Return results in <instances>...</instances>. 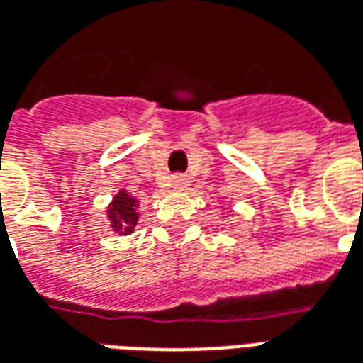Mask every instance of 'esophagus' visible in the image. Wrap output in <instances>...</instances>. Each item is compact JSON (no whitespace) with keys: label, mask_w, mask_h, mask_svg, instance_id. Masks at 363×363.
Listing matches in <instances>:
<instances>
[{"label":"esophagus","mask_w":363,"mask_h":363,"mask_svg":"<svg viewBox=\"0 0 363 363\" xmlns=\"http://www.w3.org/2000/svg\"><path fill=\"white\" fill-rule=\"evenodd\" d=\"M190 184V179L186 174H174L173 177V186L177 190H186Z\"/></svg>","instance_id":"esophagus-1"}]
</instances>
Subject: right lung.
<instances>
[{"label":"right lung","instance_id":"add662e5","mask_svg":"<svg viewBox=\"0 0 363 363\" xmlns=\"http://www.w3.org/2000/svg\"><path fill=\"white\" fill-rule=\"evenodd\" d=\"M138 200L130 196L126 190H120L114 196L112 204L108 206V218H111V228L118 231L122 235H130L138 223Z\"/></svg>","mask_w":363,"mask_h":363}]
</instances>
